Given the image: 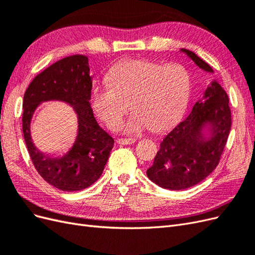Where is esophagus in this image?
Segmentation results:
<instances>
[{"label":"esophagus","mask_w":255,"mask_h":255,"mask_svg":"<svg viewBox=\"0 0 255 255\" xmlns=\"http://www.w3.org/2000/svg\"><path fill=\"white\" fill-rule=\"evenodd\" d=\"M136 141L134 138H119L117 139V143L119 144H132Z\"/></svg>","instance_id":"obj_1"}]
</instances>
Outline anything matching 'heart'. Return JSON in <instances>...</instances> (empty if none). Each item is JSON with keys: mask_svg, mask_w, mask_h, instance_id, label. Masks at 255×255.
<instances>
[{"mask_svg": "<svg viewBox=\"0 0 255 255\" xmlns=\"http://www.w3.org/2000/svg\"><path fill=\"white\" fill-rule=\"evenodd\" d=\"M107 80L109 84L92 89V106L100 119L115 128L132 105L135 112L125 126L129 134H140L149 128L155 132L170 128L189 101L190 73L181 64L127 59L112 69Z\"/></svg>", "mask_w": 255, "mask_h": 255, "instance_id": "obj_1", "label": "heart"}]
</instances>
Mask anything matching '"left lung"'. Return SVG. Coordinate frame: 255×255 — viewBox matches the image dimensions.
I'll return each mask as SVG.
<instances>
[{"instance_id":"1","label":"left lung","mask_w":255,"mask_h":255,"mask_svg":"<svg viewBox=\"0 0 255 255\" xmlns=\"http://www.w3.org/2000/svg\"><path fill=\"white\" fill-rule=\"evenodd\" d=\"M207 72L211 66L192 51L182 49ZM212 125V136L205 141L201 128ZM232 117L229 97L217 82L205 90L204 100L198 101L188 117L182 120L160 142L153 165L146 170L149 179L165 189L180 190L195 186L218 166L230 134Z\"/></svg>"}]
</instances>
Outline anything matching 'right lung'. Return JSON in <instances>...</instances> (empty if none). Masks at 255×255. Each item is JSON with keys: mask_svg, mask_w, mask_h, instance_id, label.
<instances>
[{"mask_svg": "<svg viewBox=\"0 0 255 255\" xmlns=\"http://www.w3.org/2000/svg\"><path fill=\"white\" fill-rule=\"evenodd\" d=\"M91 88L88 57L76 54L36 75L23 98L22 129L30 159L44 181L64 191L82 190L97 182L114 146V138L94 117L89 103ZM50 99L69 103L78 114V137L72 150L61 158L43 156L30 138L29 125L35 107Z\"/></svg>", "mask_w": 255, "mask_h": 255, "instance_id": "1", "label": "right lung"}]
</instances>
